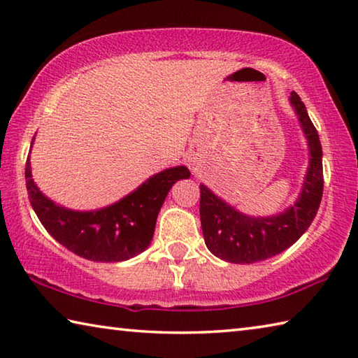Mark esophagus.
<instances>
[{
	"label": "esophagus",
	"mask_w": 358,
	"mask_h": 358,
	"mask_svg": "<svg viewBox=\"0 0 358 358\" xmlns=\"http://www.w3.org/2000/svg\"><path fill=\"white\" fill-rule=\"evenodd\" d=\"M189 162H192V161H189Z\"/></svg>",
	"instance_id": "obj_1"
}]
</instances>
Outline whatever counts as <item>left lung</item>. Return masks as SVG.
I'll return each instance as SVG.
<instances>
[{
	"label": "left lung",
	"mask_w": 358,
	"mask_h": 358,
	"mask_svg": "<svg viewBox=\"0 0 358 358\" xmlns=\"http://www.w3.org/2000/svg\"><path fill=\"white\" fill-rule=\"evenodd\" d=\"M290 102L310 145L311 161L300 197L284 213L270 217L241 215L208 187L201 185V222L203 240L216 257L232 264H252L287 250L310 227L324 191L322 147L300 96L290 93Z\"/></svg>",
	"instance_id": "obj_1"
}]
</instances>
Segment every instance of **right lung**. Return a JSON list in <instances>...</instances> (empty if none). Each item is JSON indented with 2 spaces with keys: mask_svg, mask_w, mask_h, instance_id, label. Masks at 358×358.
I'll list each match as a JSON object with an SVG mask.
<instances>
[{
  "mask_svg": "<svg viewBox=\"0 0 358 358\" xmlns=\"http://www.w3.org/2000/svg\"><path fill=\"white\" fill-rule=\"evenodd\" d=\"M189 175L185 166L167 169L110 207L72 211L58 207L38 189L29 157L25 166L29 202L42 226L69 251L96 262H120L147 250L167 192L175 181L189 178Z\"/></svg>",
  "mask_w": 358,
  "mask_h": 358,
  "instance_id": "obj_1",
  "label": "right lung"
}]
</instances>
